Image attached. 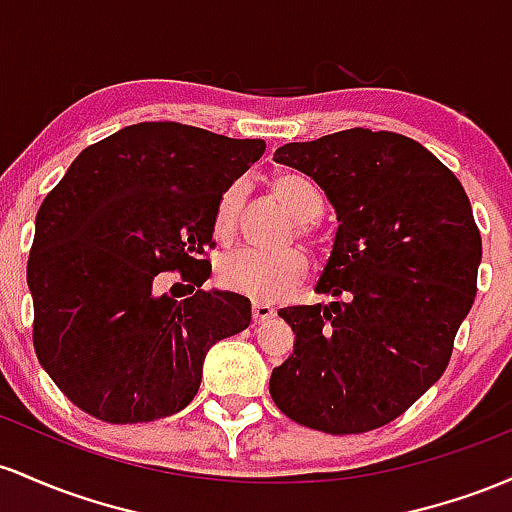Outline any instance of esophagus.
I'll list each match as a JSON object with an SVG mask.
<instances>
[{
	"label": "esophagus",
	"instance_id": "esophagus-1",
	"mask_svg": "<svg viewBox=\"0 0 512 512\" xmlns=\"http://www.w3.org/2000/svg\"><path fill=\"white\" fill-rule=\"evenodd\" d=\"M251 317H254V321L258 324V321L273 319V317H275V309H273L268 302L254 300V304H251Z\"/></svg>",
	"mask_w": 512,
	"mask_h": 512
}]
</instances>
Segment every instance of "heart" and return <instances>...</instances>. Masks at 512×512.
Returning <instances> with one entry per match:
<instances>
[{
    "instance_id": "obj_1",
    "label": "heart",
    "mask_w": 512,
    "mask_h": 512,
    "mask_svg": "<svg viewBox=\"0 0 512 512\" xmlns=\"http://www.w3.org/2000/svg\"><path fill=\"white\" fill-rule=\"evenodd\" d=\"M268 191L295 217L300 234H309V222L321 215V195L317 186L297 171H275L268 179ZM241 203H244V191L239 183H232L220 193L215 212H212L215 239L227 244L237 237ZM307 268V256L300 249L278 251V254L239 251V254L222 258L217 266V280L227 290L241 292V295L258 297V300H283L300 285V280L307 275Z\"/></svg>"
}]
</instances>
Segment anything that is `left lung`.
<instances>
[{
  "label": "left lung",
  "mask_w": 512,
  "mask_h": 512,
  "mask_svg": "<svg viewBox=\"0 0 512 512\" xmlns=\"http://www.w3.org/2000/svg\"><path fill=\"white\" fill-rule=\"evenodd\" d=\"M324 191L336 237L314 292L280 309L295 350L271 396L300 426L367 433L440 380L476 295L481 234L457 176L396 132L341 130L275 149Z\"/></svg>",
  "instance_id": "left-lung-1"
}]
</instances>
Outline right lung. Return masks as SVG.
Returning a JSON list of instances; mask_svg holds the SVG:
<instances>
[{"label": "right lung", "mask_w": 512, "mask_h": 512, "mask_svg": "<svg viewBox=\"0 0 512 512\" xmlns=\"http://www.w3.org/2000/svg\"><path fill=\"white\" fill-rule=\"evenodd\" d=\"M263 152V140L137 123L86 147L45 195L28 256L33 346L74 406L106 423L174 416L208 350L251 324L249 297L195 287L212 271L217 198ZM171 270L194 283L186 301L161 292Z\"/></svg>", "instance_id": "add662e5"}]
</instances>
